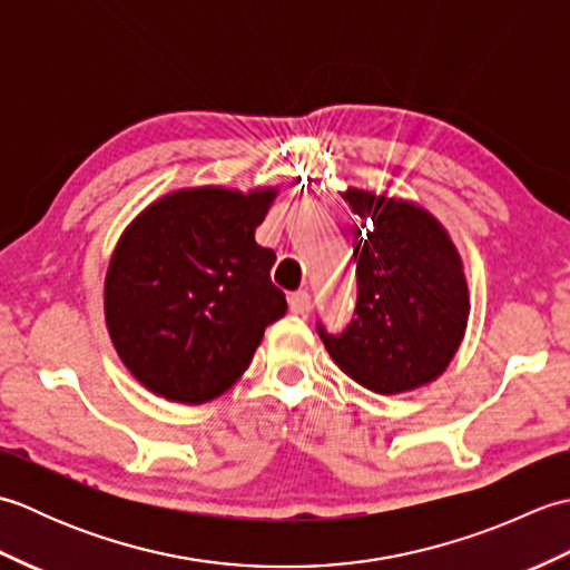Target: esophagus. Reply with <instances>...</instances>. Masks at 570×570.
<instances>
[{"label":"esophagus","instance_id":"34e87169","mask_svg":"<svg viewBox=\"0 0 570 570\" xmlns=\"http://www.w3.org/2000/svg\"><path fill=\"white\" fill-rule=\"evenodd\" d=\"M288 308H292V313H296V316H304V313L311 311V294L308 292H296L288 296Z\"/></svg>","mask_w":570,"mask_h":570}]
</instances>
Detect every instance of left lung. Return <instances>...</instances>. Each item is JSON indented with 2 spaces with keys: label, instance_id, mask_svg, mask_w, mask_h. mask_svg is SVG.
I'll return each mask as SVG.
<instances>
[{
  "label": "left lung",
  "instance_id": "8db88e82",
  "mask_svg": "<svg viewBox=\"0 0 570 570\" xmlns=\"http://www.w3.org/2000/svg\"><path fill=\"white\" fill-rule=\"evenodd\" d=\"M345 203L362 227L355 318L321 341L350 380L377 394H404L439 380L468 328L465 266L448 229L421 205L350 186Z\"/></svg>",
  "mask_w": 570,
  "mask_h": 570
}]
</instances>
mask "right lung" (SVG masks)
<instances>
[{
    "label": "right lung",
    "instance_id": "right-lung-1",
    "mask_svg": "<svg viewBox=\"0 0 570 570\" xmlns=\"http://www.w3.org/2000/svg\"><path fill=\"white\" fill-rule=\"evenodd\" d=\"M278 188H178L119 237L105 323L125 367L156 396L205 404L233 386L266 325L286 313L276 254L254 242Z\"/></svg>",
    "mask_w": 570,
    "mask_h": 570
}]
</instances>
